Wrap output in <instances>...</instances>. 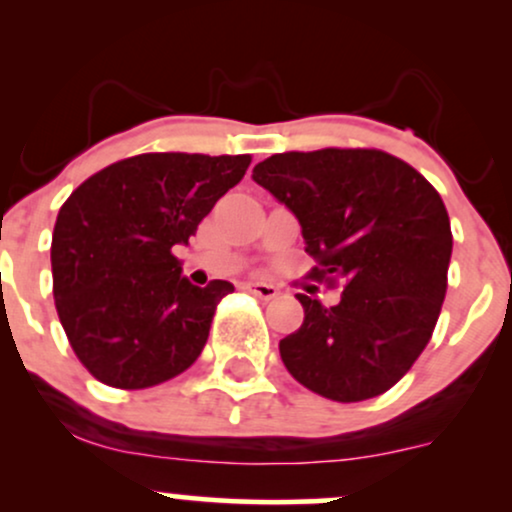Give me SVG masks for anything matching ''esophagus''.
I'll list each match as a JSON object with an SVG mask.
<instances>
[{
    "instance_id": "1",
    "label": "esophagus",
    "mask_w": 512,
    "mask_h": 512,
    "mask_svg": "<svg viewBox=\"0 0 512 512\" xmlns=\"http://www.w3.org/2000/svg\"><path fill=\"white\" fill-rule=\"evenodd\" d=\"M245 291H250L252 296L264 298V301H272V298L279 296V286L267 284V281H245Z\"/></svg>"
}]
</instances>
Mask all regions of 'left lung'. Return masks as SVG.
<instances>
[{
	"label": "left lung",
	"mask_w": 512,
	"mask_h": 512,
	"mask_svg": "<svg viewBox=\"0 0 512 512\" xmlns=\"http://www.w3.org/2000/svg\"><path fill=\"white\" fill-rule=\"evenodd\" d=\"M252 180L301 223L313 279L344 284L330 308L298 293L305 317L279 342L284 366L334 402L383 395L426 349L448 289L452 233L436 187L378 149L274 154Z\"/></svg>",
	"instance_id": "1"
}]
</instances>
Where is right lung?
<instances>
[{
    "label": "right lung",
    "instance_id": "obj_1",
    "mask_svg": "<svg viewBox=\"0 0 512 512\" xmlns=\"http://www.w3.org/2000/svg\"><path fill=\"white\" fill-rule=\"evenodd\" d=\"M248 166V154H139L98 170L62 204L50 248L52 293L93 378L144 390L197 361L233 284L195 286L173 248L190 243Z\"/></svg>",
    "mask_w": 512,
    "mask_h": 512
}]
</instances>
